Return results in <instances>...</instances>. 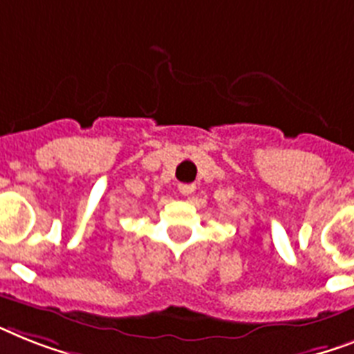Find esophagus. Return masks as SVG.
Segmentation results:
<instances>
[{
  "instance_id": "esophagus-1",
  "label": "esophagus",
  "mask_w": 354,
  "mask_h": 354,
  "mask_svg": "<svg viewBox=\"0 0 354 354\" xmlns=\"http://www.w3.org/2000/svg\"><path fill=\"white\" fill-rule=\"evenodd\" d=\"M179 192L183 195H189L195 192V184H179Z\"/></svg>"
}]
</instances>
